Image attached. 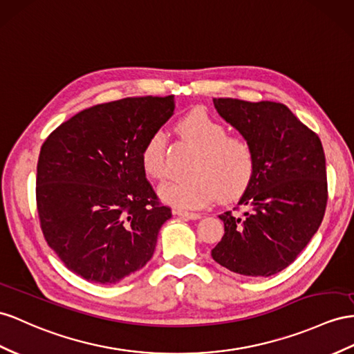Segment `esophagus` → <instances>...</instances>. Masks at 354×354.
I'll list each match as a JSON object with an SVG mask.
<instances>
[{
    "instance_id": "esophagus-1",
    "label": "esophagus",
    "mask_w": 354,
    "mask_h": 354,
    "mask_svg": "<svg viewBox=\"0 0 354 354\" xmlns=\"http://www.w3.org/2000/svg\"><path fill=\"white\" fill-rule=\"evenodd\" d=\"M174 214H176L180 218H187V220H198L201 218V214L197 212H188V211H183V209H175Z\"/></svg>"
}]
</instances>
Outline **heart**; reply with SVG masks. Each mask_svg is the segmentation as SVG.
Instances as JSON below:
<instances>
[{"label": "heart", "mask_w": 354, "mask_h": 354, "mask_svg": "<svg viewBox=\"0 0 354 354\" xmlns=\"http://www.w3.org/2000/svg\"><path fill=\"white\" fill-rule=\"evenodd\" d=\"M176 131L185 143L197 149L192 176L170 180L160 188L165 202L178 207H202L215 201L230 202L251 185L257 169L252 143L241 134H229L227 127L205 111H194L176 122ZM140 165L153 179L166 175V138L153 131L140 149Z\"/></svg>", "instance_id": "1"}]
</instances>
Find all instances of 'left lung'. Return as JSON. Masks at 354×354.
<instances>
[{"label":"left lung","mask_w":354,"mask_h":354,"mask_svg":"<svg viewBox=\"0 0 354 354\" xmlns=\"http://www.w3.org/2000/svg\"><path fill=\"white\" fill-rule=\"evenodd\" d=\"M214 106L256 151L257 169L239 201L243 216L220 215L224 236L212 259L234 274L270 277L292 265L323 221L328 203L322 142L275 102L214 98Z\"/></svg>","instance_id":"left-lung-1"}]
</instances>
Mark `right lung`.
I'll list each match as a JSON object with an SVG mask.
<instances>
[{
	"label": "right lung",
	"mask_w": 354,
	"mask_h": 354,
	"mask_svg": "<svg viewBox=\"0 0 354 354\" xmlns=\"http://www.w3.org/2000/svg\"><path fill=\"white\" fill-rule=\"evenodd\" d=\"M174 109V95L97 104L62 122L41 145L35 179L40 227L76 275L115 284L151 260L171 211L147 179L140 149Z\"/></svg>",
	"instance_id": "add662e5"
}]
</instances>
